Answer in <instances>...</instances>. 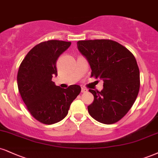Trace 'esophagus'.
<instances>
[{
  "label": "esophagus",
  "instance_id": "obj_1",
  "mask_svg": "<svg viewBox=\"0 0 158 158\" xmlns=\"http://www.w3.org/2000/svg\"><path fill=\"white\" fill-rule=\"evenodd\" d=\"M87 91V89L84 88V87H81V93H86Z\"/></svg>",
  "mask_w": 158,
  "mask_h": 158
}]
</instances>
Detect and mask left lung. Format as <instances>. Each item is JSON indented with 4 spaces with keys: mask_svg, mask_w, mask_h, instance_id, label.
<instances>
[{
    "mask_svg": "<svg viewBox=\"0 0 158 158\" xmlns=\"http://www.w3.org/2000/svg\"><path fill=\"white\" fill-rule=\"evenodd\" d=\"M80 53L88 61L91 77L104 81L103 90L90 89L94 101L88 113L98 122L112 124L121 120L133 105L140 89V71L134 55L110 40L77 42Z\"/></svg>",
    "mask_w": 158,
    "mask_h": 158,
    "instance_id": "left-lung-1",
    "label": "left lung"
}]
</instances>
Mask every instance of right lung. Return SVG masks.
Instances as JSON below:
<instances>
[{"mask_svg":"<svg viewBox=\"0 0 158 158\" xmlns=\"http://www.w3.org/2000/svg\"><path fill=\"white\" fill-rule=\"evenodd\" d=\"M71 44L62 40L40 43L30 50L19 68L17 80L22 99L32 116L45 124L62 121L81 92L79 85L64 89L52 81L53 76H57L56 60Z\"/></svg>","mask_w":158,"mask_h":158,"instance_id":"1","label":"right lung"}]
</instances>
